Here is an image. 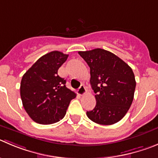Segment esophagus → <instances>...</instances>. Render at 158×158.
I'll return each instance as SVG.
<instances>
[{
	"mask_svg": "<svg viewBox=\"0 0 158 158\" xmlns=\"http://www.w3.org/2000/svg\"><path fill=\"white\" fill-rule=\"evenodd\" d=\"M85 94H86V88H85L84 85H81L79 89H78V94L82 96L84 95Z\"/></svg>",
	"mask_w": 158,
	"mask_h": 158,
	"instance_id": "34e87169",
	"label": "esophagus"
}]
</instances>
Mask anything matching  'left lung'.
<instances>
[{
  "instance_id": "obj_1",
  "label": "left lung",
  "mask_w": 158,
  "mask_h": 158,
  "mask_svg": "<svg viewBox=\"0 0 158 158\" xmlns=\"http://www.w3.org/2000/svg\"><path fill=\"white\" fill-rule=\"evenodd\" d=\"M90 68V84L97 104L87 117L100 125L119 122L129 110L135 89L132 69L122 59L106 50L97 48L79 51Z\"/></svg>"
}]
</instances>
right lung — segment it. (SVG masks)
Masks as SVG:
<instances>
[{
    "instance_id": "right-lung-1",
    "label": "right lung",
    "mask_w": 158,
    "mask_h": 158,
    "mask_svg": "<svg viewBox=\"0 0 158 158\" xmlns=\"http://www.w3.org/2000/svg\"><path fill=\"white\" fill-rule=\"evenodd\" d=\"M69 54L51 51L40 57L23 75L20 95L23 107L35 122L49 125L64 117L70 101L76 94L57 75Z\"/></svg>"
}]
</instances>
